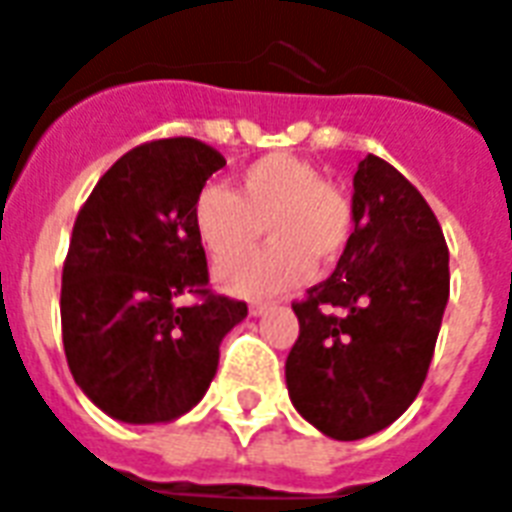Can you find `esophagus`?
<instances>
[{"label": "esophagus", "instance_id": "obj_1", "mask_svg": "<svg viewBox=\"0 0 512 512\" xmlns=\"http://www.w3.org/2000/svg\"><path fill=\"white\" fill-rule=\"evenodd\" d=\"M271 309H274V304H268V301H252V304H249V314H252V317H263V314L271 312Z\"/></svg>", "mask_w": 512, "mask_h": 512}]
</instances>
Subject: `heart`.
<instances>
[{
    "instance_id": "1",
    "label": "heart",
    "mask_w": 512,
    "mask_h": 512,
    "mask_svg": "<svg viewBox=\"0 0 512 512\" xmlns=\"http://www.w3.org/2000/svg\"><path fill=\"white\" fill-rule=\"evenodd\" d=\"M267 225L275 241L263 253L237 258ZM352 203L342 189L323 181L312 162L268 154L238 173L227 192L206 187L192 203V227L217 263V282L233 295H271L312 274V263L333 266L350 244Z\"/></svg>"
}]
</instances>
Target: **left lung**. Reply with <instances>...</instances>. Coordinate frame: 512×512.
I'll list each match as a JSON object with an SVG mask.
<instances>
[{
	"label": "left lung",
	"mask_w": 512,
	"mask_h": 512,
	"mask_svg": "<svg viewBox=\"0 0 512 512\" xmlns=\"http://www.w3.org/2000/svg\"><path fill=\"white\" fill-rule=\"evenodd\" d=\"M352 217L336 271L293 304L301 333L285 363L298 415L342 442L388 429L415 401L450 295L434 211L374 154L355 170Z\"/></svg>",
	"instance_id": "1"
}]
</instances>
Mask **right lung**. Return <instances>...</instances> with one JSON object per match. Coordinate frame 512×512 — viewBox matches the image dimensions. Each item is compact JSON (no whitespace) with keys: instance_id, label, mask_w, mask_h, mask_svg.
Returning a JSON list of instances; mask_svg holds the SVG:
<instances>
[{"instance_id":"right-lung-1","label":"right lung","mask_w":512,"mask_h":512,"mask_svg":"<svg viewBox=\"0 0 512 512\" xmlns=\"http://www.w3.org/2000/svg\"><path fill=\"white\" fill-rule=\"evenodd\" d=\"M217 149L165 138L127 151L75 219L62 271V339L78 388L121 423H170L214 380L219 344L246 317L244 301L208 293L192 203ZM192 292L204 301L181 307Z\"/></svg>"}]
</instances>
